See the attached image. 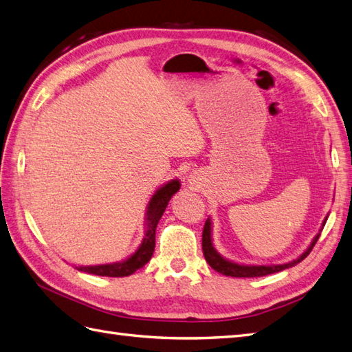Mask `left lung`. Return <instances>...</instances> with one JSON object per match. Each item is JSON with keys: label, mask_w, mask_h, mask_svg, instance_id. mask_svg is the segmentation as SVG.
<instances>
[{"label": "left lung", "mask_w": 352, "mask_h": 352, "mask_svg": "<svg viewBox=\"0 0 352 352\" xmlns=\"http://www.w3.org/2000/svg\"><path fill=\"white\" fill-rule=\"evenodd\" d=\"M325 222H327V219L324 220L322 226L325 225ZM320 235L321 234H318L314 239L312 244H310L303 255L297 258L296 261H292V263L280 264V265H241V264L231 263V261L222 258L216 252V249L213 248V243H211V222H210V219H207L206 225H204V231H202V252H204V256H206V261L210 264V267L216 270L217 273H222L225 276H231V277H261V276L279 273L285 268H289V267H294L296 264L301 263V261H303L310 252H312L318 239H320Z\"/></svg>", "instance_id": "8db88e82"}]
</instances>
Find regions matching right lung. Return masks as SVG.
Segmentation results:
<instances>
[{
  "label": "right lung",
  "instance_id": "obj_1",
  "mask_svg": "<svg viewBox=\"0 0 352 352\" xmlns=\"http://www.w3.org/2000/svg\"><path fill=\"white\" fill-rule=\"evenodd\" d=\"M179 190V182L173 179L168 184L153 195V198L148 202V210H146V232L144 241L132 256L127 258L122 263L116 264H103V265H87V267H76L79 272H85L96 276H108V277H124L133 274L136 270L142 268L153 256L154 246H156V228L159 220L166 210L169 199L173 195Z\"/></svg>",
  "mask_w": 352,
  "mask_h": 352
}]
</instances>
